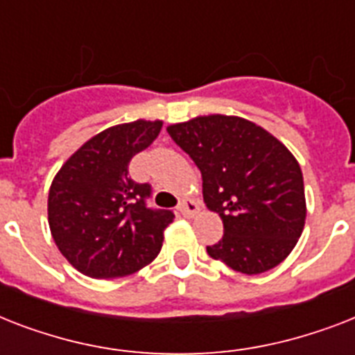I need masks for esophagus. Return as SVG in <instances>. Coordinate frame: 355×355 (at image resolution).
Here are the masks:
<instances>
[{"label": "esophagus", "mask_w": 355, "mask_h": 355, "mask_svg": "<svg viewBox=\"0 0 355 355\" xmlns=\"http://www.w3.org/2000/svg\"><path fill=\"white\" fill-rule=\"evenodd\" d=\"M199 210H200L199 202L193 199H186V200H182L180 205H178V211H180L184 217L197 216V214H199Z\"/></svg>", "instance_id": "1"}]
</instances>
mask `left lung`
<instances>
[{"mask_svg": "<svg viewBox=\"0 0 355 355\" xmlns=\"http://www.w3.org/2000/svg\"><path fill=\"white\" fill-rule=\"evenodd\" d=\"M167 132L197 164L206 206L221 217L225 234L206 247L210 258L248 276L280 265L306 223L302 171L291 150L237 116H197Z\"/></svg>", "mask_w": 355, "mask_h": 355, "instance_id": "left-lung-1", "label": "left lung"}]
</instances>
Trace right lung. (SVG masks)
Listing matches in <instances>:
<instances>
[{"label": "right lung", "instance_id": "1", "mask_svg": "<svg viewBox=\"0 0 355 355\" xmlns=\"http://www.w3.org/2000/svg\"><path fill=\"white\" fill-rule=\"evenodd\" d=\"M162 121L136 119L105 128L58 169L47 197V221L62 256L90 278L114 280L158 256L175 216L150 210L149 184L128 178L134 155L160 134Z\"/></svg>", "mask_w": 355, "mask_h": 355}]
</instances>
